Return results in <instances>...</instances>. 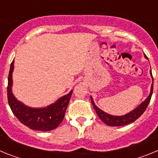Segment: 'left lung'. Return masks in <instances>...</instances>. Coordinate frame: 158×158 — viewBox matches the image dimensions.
Instances as JSON below:
<instances>
[{
  "label": "left lung",
  "instance_id": "obj_1",
  "mask_svg": "<svg viewBox=\"0 0 158 158\" xmlns=\"http://www.w3.org/2000/svg\"><path fill=\"white\" fill-rule=\"evenodd\" d=\"M145 58L146 59H148L147 56L146 54L144 55ZM150 74L152 77V80H153V83L151 85V89H150V95L148 96L147 98L142 102L140 105H139L138 107L134 109L133 111H131V112L127 113L126 115H121V116H117V115H111L107 114V113L104 112V111H102L101 109H100L95 104L94 101H93V98L91 96V102L92 104H93V107H94L95 111H96V114L99 116V118L101 119L103 122L105 124L108 125L110 127H120V126H124V125H127V124L135 122L137 118H139L141 115L144 113V111H146V107H147L148 104H150V99H151L152 94H153V75H152L151 70H150Z\"/></svg>",
  "mask_w": 158,
  "mask_h": 158
}]
</instances>
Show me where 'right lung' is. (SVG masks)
Returning a JSON list of instances; mask_svg holds the SVG:
<instances>
[{
    "label": "right lung",
    "instance_id": "right-lung-1",
    "mask_svg": "<svg viewBox=\"0 0 158 158\" xmlns=\"http://www.w3.org/2000/svg\"><path fill=\"white\" fill-rule=\"evenodd\" d=\"M13 69L14 61H12L8 73L7 95L8 104L14 115L23 125L35 131H48L58 127L63 120L73 90L46 107H27L19 101L12 92Z\"/></svg>",
    "mask_w": 158,
    "mask_h": 158
}]
</instances>
